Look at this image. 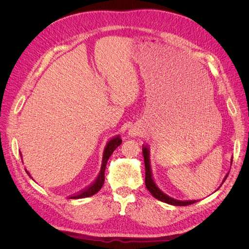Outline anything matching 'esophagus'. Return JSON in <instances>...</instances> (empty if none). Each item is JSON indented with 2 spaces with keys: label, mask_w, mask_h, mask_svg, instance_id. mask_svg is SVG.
<instances>
[{
  "label": "esophagus",
  "mask_w": 249,
  "mask_h": 249,
  "mask_svg": "<svg viewBox=\"0 0 249 249\" xmlns=\"http://www.w3.org/2000/svg\"><path fill=\"white\" fill-rule=\"evenodd\" d=\"M132 134H133V135H135V133H132Z\"/></svg>",
  "instance_id": "obj_1"
}]
</instances>
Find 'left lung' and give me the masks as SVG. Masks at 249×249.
<instances>
[{"label": "left lung", "mask_w": 249, "mask_h": 249, "mask_svg": "<svg viewBox=\"0 0 249 249\" xmlns=\"http://www.w3.org/2000/svg\"><path fill=\"white\" fill-rule=\"evenodd\" d=\"M142 153H143V157H144V164H145V186L147 188V190L152 193V195L155 198L173 206H189V205H192V203L197 202V200H178L175 198H171L168 196V195L163 193L159 188L157 187L152 178V171H150V166H149V150L147 145H143ZM228 176L229 175H227V177L224 178L223 182L227 179Z\"/></svg>", "instance_id": "8db88e82"}]
</instances>
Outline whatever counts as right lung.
I'll use <instances>...</instances> for the list:
<instances>
[{
	"mask_svg": "<svg viewBox=\"0 0 249 249\" xmlns=\"http://www.w3.org/2000/svg\"><path fill=\"white\" fill-rule=\"evenodd\" d=\"M123 140L120 139L119 136H116L114 138H112L106 145V148L104 150V157H103V164H102V169L100 175L97 176L96 179L94 182L90 185L89 187H87L85 190L81 191L80 193H78L77 195H73V196H71V198H85V197H89V196H92L95 193L99 192L101 190V188L104 185L105 182V169H106V165L107 162L109 160L110 156L113 154V152L122 144ZM28 172V171H27ZM29 173V172H28ZM30 176V175H29Z\"/></svg>",
	"mask_w": 249,
	"mask_h": 249,
	"instance_id": "add662e5",
	"label": "right lung"
}]
</instances>
